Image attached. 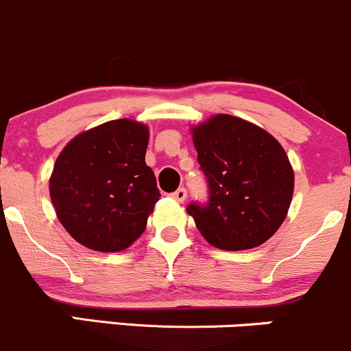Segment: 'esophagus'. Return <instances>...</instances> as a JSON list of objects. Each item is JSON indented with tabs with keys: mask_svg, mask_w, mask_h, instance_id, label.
<instances>
[{
	"mask_svg": "<svg viewBox=\"0 0 351 351\" xmlns=\"http://www.w3.org/2000/svg\"><path fill=\"white\" fill-rule=\"evenodd\" d=\"M172 197H174L177 202H184V200H186V197H187V191L184 187L177 189L174 194H172Z\"/></svg>",
	"mask_w": 351,
	"mask_h": 351,
	"instance_id": "obj_1",
	"label": "esophagus"
}]
</instances>
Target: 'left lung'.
<instances>
[{"mask_svg":"<svg viewBox=\"0 0 351 351\" xmlns=\"http://www.w3.org/2000/svg\"><path fill=\"white\" fill-rule=\"evenodd\" d=\"M207 177L208 204L187 214L210 245L245 250L267 242L289 214L295 176L271 134L230 114H215L191 129Z\"/></svg>","mask_w":351,"mask_h":351,"instance_id":"obj_1","label":"left lung"}]
</instances>
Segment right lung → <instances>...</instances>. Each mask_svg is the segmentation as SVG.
<instances>
[{"label":"right lung","instance_id":"1","mask_svg":"<svg viewBox=\"0 0 351 351\" xmlns=\"http://www.w3.org/2000/svg\"><path fill=\"white\" fill-rule=\"evenodd\" d=\"M149 128L116 119L77 134L54 162L49 195L61 226L81 245L121 252L143 235L159 200L145 165Z\"/></svg>","mask_w":351,"mask_h":351}]
</instances>
